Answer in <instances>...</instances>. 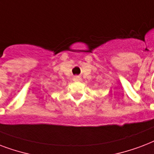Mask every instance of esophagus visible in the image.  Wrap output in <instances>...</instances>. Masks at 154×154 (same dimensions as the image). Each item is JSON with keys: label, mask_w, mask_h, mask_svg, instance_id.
I'll use <instances>...</instances> for the list:
<instances>
[{"label": "esophagus", "mask_w": 154, "mask_h": 154, "mask_svg": "<svg viewBox=\"0 0 154 154\" xmlns=\"http://www.w3.org/2000/svg\"><path fill=\"white\" fill-rule=\"evenodd\" d=\"M73 81H75V82H78V81H81V77H78V76H76V77H73Z\"/></svg>", "instance_id": "esophagus-1"}]
</instances>
